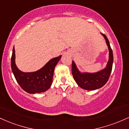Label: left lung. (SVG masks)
<instances>
[{
    "label": "left lung",
    "mask_w": 129,
    "mask_h": 129,
    "mask_svg": "<svg viewBox=\"0 0 129 129\" xmlns=\"http://www.w3.org/2000/svg\"><path fill=\"white\" fill-rule=\"evenodd\" d=\"M106 39L109 50V59L106 68L96 73H81L77 69L75 62L72 61V73L74 79L80 87L87 90H94L103 87L109 79L113 66V56L107 36L102 34Z\"/></svg>",
    "instance_id": "8db88e82"
}]
</instances>
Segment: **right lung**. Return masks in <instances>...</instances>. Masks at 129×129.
<instances>
[{
  "mask_svg": "<svg viewBox=\"0 0 129 129\" xmlns=\"http://www.w3.org/2000/svg\"><path fill=\"white\" fill-rule=\"evenodd\" d=\"M61 55L50 60L42 69L34 72L25 73L19 70L15 63V50L13 49L11 69L16 80L21 88L27 93L35 94L49 89L52 84L54 70Z\"/></svg>",
  "mask_w": 129,
  "mask_h": 129,
  "instance_id": "obj_1",
  "label": "right lung"
}]
</instances>
